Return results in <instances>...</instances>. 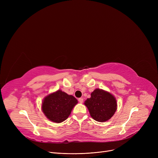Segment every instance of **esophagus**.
Masks as SVG:
<instances>
[{
	"instance_id": "34e87169",
	"label": "esophagus",
	"mask_w": 158,
	"mask_h": 158,
	"mask_svg": "<svg viewBox=\"0 0 158 158\" xmlns=\"http://www.w3.org/2000/svg\"><path fill=\"white\" fill-rule=\"evenodd\" d=\"M78 101H79V102L80 103H82V102H83V98H79L78 99Z\"/></svg>"
}]
</instances>
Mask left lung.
I'll return each instance as SVG.
<instances>
[{
  "label": "left lung",
  "mask_w": 158,
  "mask_h": 158,
  "mask_svg": "<svg viewBox=\"0 0 158 158\" xmlns=\"http://www.w3.org/2000/svg\"><path fill=\"white\" fill-rule=\"evenodd\" d=\"M85 104L95 120L106 122L110 119L117 110V101L113 95L100 89H96L87 98Z\"/></svg>",
  "instance_id": "8db88e82"
}]
</instances>
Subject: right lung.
Here are the masks:
<instances>
[{
	"mask_svg": "<svg viewBox=\"0 0 158 158\" xmlns=\"http://www.w3.org/2000/svg\"><path fill=\"white\" fill-rule=\"evenodd\" d=\"M77 100L61 90L46 97L42 103V111L47 118L56 123L67 119Z\"/></svg>",
	"mask_w": 158,
	"mask_h": 158,
	"instance_id": "1",
	"label": "right lung"
}]
</instances>
